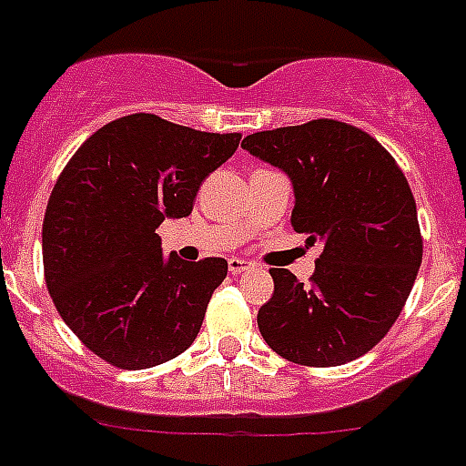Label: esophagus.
Returning a JSON list of instances; mask_svg holds the SVG:
<instances>
[{
    "label": "esophagus",
    "mask_w": 466,
    "mask_h": 466,
    "mask_svg": "<svg viewBox=\"0 0 466 466\" xmlns=\"http://www.w3.org/2000/svg\"><path fill=\"white\" fill-rule=\"evenodd\" d=\"M227 268H229L232 275H241V272H246V269H251V263L244 260V258H229V260H227Z\"/></svg>",
    "instance_id": "34e87169"
}]
</instances>
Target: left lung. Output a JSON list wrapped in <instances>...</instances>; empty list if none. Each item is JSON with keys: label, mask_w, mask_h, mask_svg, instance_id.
Instances as JSON below:
<instances>
[{"label": "left lung", "mask_w": 466, "mask_h": 466, "mask_svg": "<svg viewBox=\"0 0 466 466\" xmlns=\"http://www.w3.org/2000/svg\"><path fill=\"white\" fill-rule=\"evenodd\" d=\"M251 156L291 179V227L322 244L310 287L272 268L258 329L277 355L336 367L372 350L400 315L421 265L408 179L381 144L339 120L256 132Z\"/></svg>", "instance_id": "8db88e82"}]
</instances>
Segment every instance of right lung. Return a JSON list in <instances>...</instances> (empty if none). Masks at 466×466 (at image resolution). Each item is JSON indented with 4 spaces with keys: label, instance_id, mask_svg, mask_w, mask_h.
<instances>
[{
    "label": "right lung",
    "instance_id": "obj_1",
    "mask_svg": "<svg viewBox=\"0 0 466 466\" xmlns=\"http://www.w3.org/2000/svg\"><path fill=\"white\" fill-rule=\"evenodd\" d=\"M239 139L135 113L104 125L68 160L42 225L46 289L101 360L147 370L194 343L227 260L163 256L156 229L191 213L201 182Z\"/></svg>",
    "mask_w": 466,
    "mask_h": 466
}]
</instances>
